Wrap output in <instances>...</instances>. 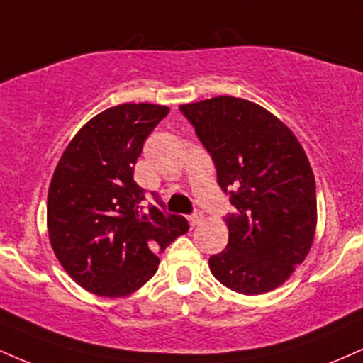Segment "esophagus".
<instances>
[{"label": "esophagus", "instance_id": "1", "mask_svg": "<svg viewBox=\"0 0 363 363\" xmlns=\"http://www.w3.org/2000/svg\"><path fill=\"white\" fill-rule=\"evenodd\" d=\"M187 220H189V225L191 227H196L199 222H201V213H193L187 216Z\"/></svg>", "mask_w": 363, "mask_h": 363}]
</instances>
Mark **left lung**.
<instances>
[{
  "mask_svg": "<svg viewBox=\"0 0 363 363\" xmlns=\"http://www.w3.org/2000/svg\"><path fill=\"white\" fill-rule=\"evenodd\" d=\"M235 208L228 244L210 257L213 277L244 295L289 280L314 240L315 182L306 152L280 119L257 104L220 95L179 107Z\"/></svg>",
  "mask_w": 363,
  "mask_h": 363,
  "instance_id": "left-lung-1",
  "label": "left lung"
}]
</instances>
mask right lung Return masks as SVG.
Listing matches in <instances>:
<instances>
[{"instance_id": "right-lung-1", "label": "right lung", "mask_w": 363, "mask_h": 363, "mask_svg": "<svg viewBox=\"0 0 363 363\" xmlns=\"http://www.w3.org/2000/svg\"><path fill=\"white\" fill-rule=\"evenodd\" d=\"M169 107L121 104L83 126L62 153L49 186L48 228L54 254L78 285L124 297L157 272V254L189 230L184 216L155 205L133 179L145 140Z\"/></svg>"}]
</instances>
